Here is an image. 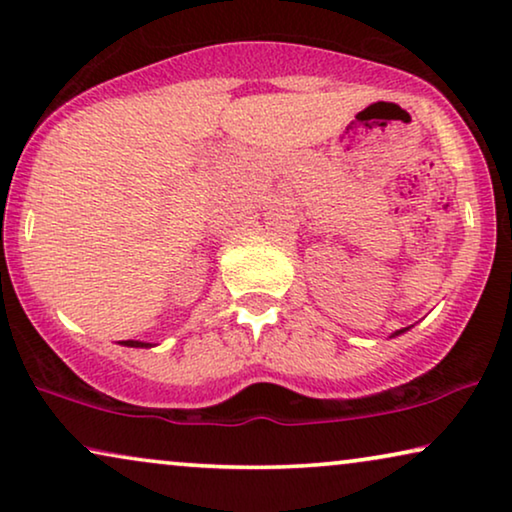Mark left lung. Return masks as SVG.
<instances>
[{
  "instance_id": "left-lung-1",
  "label": "left lung",
  "mask_w": 512,
  "mask_h": 512,
  "mask_svg": "<svg viewBox=\"0 0 512 512\" xmlns=\"http://www.w3.org/2000/svg\"><path fill=\"white\" fill-rule=\"evenodd\" d=\"M403 331H408V328H403ZM403 331H396V333H394V335H398V333H403Z\"/></svg>"
}]
</instances>
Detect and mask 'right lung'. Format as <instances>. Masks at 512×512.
I'll return each mask as SVG.
<instances>
[{
	"label": "right lung",
	"mask_w": 512,
	"mask_h": 512,
	"mask_svg": "<svg viewBox=\"0 0 512 512\" xmlns=\"http://www.w3.org/2000/svg\"><path fill=\"white\" fill-rule=\"evenodd\" d=\"M121 345H125V347H151L149 342H139V340H123Z\"/></svg>",
	"instance_id": "obj_1"
}]
</instances>
